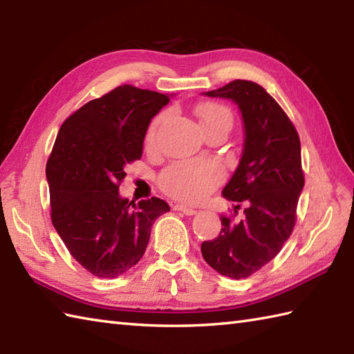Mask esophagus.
Listing matches in <instances>:
<instances>
[{
    "label": "esophagus",
    "mask_w": 354,
    "mask_h": 354,
    "mask_svg": "<svg viewBox=\"0 0 354 354\" xmlns=\"http://www.w3.org/2000/svg\"><path fill=\"white\" fill-rule=\"evenodd\" d=\"M173 209H176V212H181V213H184L187 216H192V214L196 213V209L189 207V205H184V204H176L175 207H173Z\"/></svg>",
    "instance_id": "obj_1"
}]
</instances>
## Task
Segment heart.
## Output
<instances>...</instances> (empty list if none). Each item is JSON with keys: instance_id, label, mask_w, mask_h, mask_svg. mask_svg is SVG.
I'll list each match as a JSON object with an SVG mask.
<instances>
[{"instance_id": "1", "label": "heart", "mask_w": 354, "mask_h": 354, "mask_svg": "<svg viewBox=\"0 0 354 354\" xmlns=\"http://www.w3.org/2000/svg\"><path fill=\"white\" fill-rule=\"evenodd\" d=\"M196 115L202 131L209 133L216 129L228 131L232 126V112L222 103H199ZM165 115L161 114L152 120L146 132V147L153 149L156 145L158 131L164 123ZM225 178V170L216 160H183L167 165L160 175V187L164 193L183 201L194 202L214 190Z\"/></svg>"}]
</instances>
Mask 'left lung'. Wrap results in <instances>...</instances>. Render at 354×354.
Returning a JSON list of instances; mask_svg holds the SVG:
<instances>
[{
  "mask_svg": "<svg viewBox=\"0 0 354 354\" xmlns=\"http://www.w3.org/2000/svg\"><path fill=\"white\" fill-rule=\"evenodd\" d=\"M234 100L245 123L243 155L223 196L239 202L222 214L219 237L202 242V257L217 272L240 280L257 272L281 251L297 222L304 187L301 145L283 108L254 82L232 80L208 91ZM242 205L244 216L236 220Z\"/></svg>",
  "mask_w": 354,
  "mask_h": 354,
  "instance_id": "obj_1",
  "label": "left lung"
}]
</instances>
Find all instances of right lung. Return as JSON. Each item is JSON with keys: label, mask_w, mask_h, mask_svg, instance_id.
I'll list each match as a JSON object with an SVG mask.
<instances>
[{"label": "right lung", "mask_w": 354, "mask_h": 354, "mask_svg": "<svg viewBox=\"0 0 354 354\" xmlns=\"http://www.w3.org/2000/svg\"><path fill=\"white\" fill-rule=\"evenodd\" d=\"M169 95L122 85L65 120L48 156L51 222L70 254L97 278H115L145 254L156 217L170 212L160 198L122 199L126 165L142 155L153 115Z\"/></svg>", "instance_id": "add662e5"}]
</instances>
